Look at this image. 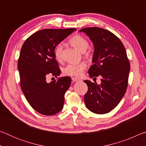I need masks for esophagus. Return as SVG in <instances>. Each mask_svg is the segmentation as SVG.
Here are the masks:
<instances>
[{"label":"esophagus","instance_id":"obj_1","mask_svg":"<svg viewBox=\"0 0 146 146\" xmlns=\"http://www.w3.org/2000/svg\"><path fill=\"white\" fill-rule=\"evenodd\" d=\"M72 80L73 81V82H79V81H80V79L76 78H74V77L72 78Z\"/></svg>","mask_w":146,"mask_h":146}]
</instances>
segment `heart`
Segmentation results:
<instances>
[{
	"label": "heart",
	"instance_id": "1",
	"mask_svg": "<svg viewBox=\"0 0 146 146\" xmlns=\"http://www.w3.org/2000/svg\"><path fill=\"white\" fill-rule=\"evenodd\" d=\"M69 42L74 48L82 52H84L89 46V42L87 39L80 35L73 36L70 38ZM62 46L61 44H58L55 49V56L56 60L60 61L62 59ZM86 67L87 65L84 62L78 64H70L64 68V73L66 75L80 76L83 71L86 70Z\"/></svg>",
	"mask_w": 146,
	"mask_h": 146
}]
</instances>
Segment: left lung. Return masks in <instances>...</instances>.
<instances>
[{"label": "left lung", "instance_id": "8db88e82", "mask_svg": "<svg viewBox=\"0 0 146 146\" xmlns=\"http://www.w3.org/2000/svg\"><path fill=\"white\" fill-rule=\"evenodd\" d=\"M79 31L87 35L95 48L89 75L102 77L100 84L84 80L88 90L84 100L91 112L106 114L119 104L127 90L130 64L126 51L120 39L106 29L92 27Z\"/></svg>", "mask_w": 146, "mask_h": 146}]
</instances>
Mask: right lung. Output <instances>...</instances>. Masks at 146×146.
Wrapping results in <instances>:
<instances>
[{
  "label": "right lung",
  "mask_w": 146,
  "mask_h": 146,
  "mask_svg": "<svg viewBox=\"0 0 146 146\" xmlns=\"http://www.w3.org/2000/svg\"><path fill=\"white\" fill-rule=\"evenodd\" d=\"M76 30L42 29L29 36L22 47L18 60L21 88L30 106L42 115H55L63 108L64 95L70 86L71 78L59 77L48 82L47 77L60 75L55 49Z\"/></svg>",
  "instance_id": "add662e5"
}]
</instances>
